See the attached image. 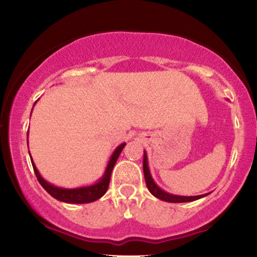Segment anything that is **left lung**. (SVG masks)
Wrapping results in <instances>:
<instances>
[{
    "mask_svg": "<svg viewBox=\"0 0 257 257\" xmlns=\"http://www.w3.org/2000/svg\"><path fill=\"white\" fill-rule=\"evenodd\" d=\"M143 170H144V177H145V181H146V186L149 188L150 193L155 196L156 198L161 199V201L164 202H169V203H187V202H194L197 201L199 198H203L207 196L208 194H204V195H197V196H180V195H173L168 193V191L163 190L161 187L156 185V182L154 181L153 177L151 175L150 168H149V160H147V154L144 151V161H143Z\"/></svg>",
    "mask_w": 257,
    "mask_h": 257,
    "instance_id": "left-lung-1",
    "label": "left lung"
}]
</instances>
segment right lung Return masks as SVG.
Wrapping results in <instances>:
<instances>
[{"mask_svg": "<svg viewBox=\"0 0 257 257\" xmlns=\"http://www.w3.org/2000/svg\"><path fill=\"white\" fill-rule=\"evenodd\" d=\"M36 102H35V104H36ZM27 142H28V133H27ZM124 146H125V143H122V144H120L114 151H113L112 155L110 156V160H108V162L106 164L105 171H104L103 176L99 178L96 182H94V184L88 185V186L77 187V188H62V187L54 186L53 184H51V182L46 181L44 178L41 176L40 171L37 170L36 165H35L34 161L32 159V155H30V152H29V156H30V160H32L35 175H36L38 181H40V184L42 185L43 188H44L52 197H54L55 199H58V201L63 202V203L86 204V203H92V202L97 201L98 198H101L103 195L106 193V190L108 188V184H110L112 170L113 168H114L116 160H118L119 155L121 152H122Z\"/></svg>", "mask_w": 257, "mask_h": 257, "instance_id": "add662e5", "label": "right lung"}]
</instances>
